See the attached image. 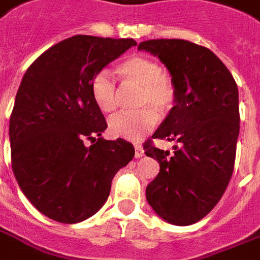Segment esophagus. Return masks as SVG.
<instances>
[{"mask_svg":"<svg viewBox=\"0 0 260 260\" xmlns=\"http://www.w3.org/2000/svg\"><path fill=\"white\" fill-rule=\"evenodd\" d=\"M144 156V150L140 145H135V157L136 158H140V157Z\"/></svg>","mask_w":260,"mask_h":260,"instance_id":"1","label":"esophagus"}]
</instances>
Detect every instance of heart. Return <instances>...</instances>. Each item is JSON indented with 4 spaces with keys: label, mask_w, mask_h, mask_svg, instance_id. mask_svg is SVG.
Instances as JSON below:
<instances>
[{
    "label": "heart",
    "mask_w": 260,
    "mask_h": 260,
    "mask_svg": "<svg viewBox=\"0 0 260 260\" xmlns=\"http://www.w3.org/2000/svg\"><path fill=\"white\" fill-rule=\"evenodd\" d=\"M161 71L160 64L147 56H131L116 67V74L124 87L139 88L137 106L144 108L111 117L108 129L112 136L131 141L140 140L156 125L157 113L153 108L160 112L171 108L174 100L173 84ZM91 92L102 112L112 113L117 110L119 89L107 71H100L95 75Z\"/></svg>",
    "instance_id": "heart-1"
}]
</instances>
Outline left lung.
Returning a JSON list of instances; mask_svg holds the SVG:
<instances>
[{
	"label": "left lung",
	"instance_id": "1",
	"mask_svg": "<svg viewBox=\"0 0 260 260\" xmlns=\"http://www.w3.org/2000/svg\"><path fill=\"white\" fill-rule=\"evenodd\" d=\"M139 50L158 56L171 74L174 106L153 137L177 143L172 154L145 145V154L160 164L147 201L164 221L193 224L219 202L234 171L237 83L214 52L189 41L150 39Z\"/></svg>",
	"mask_w": 260,
	"mask_h": 260
}]
</instances>
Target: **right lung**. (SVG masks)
<instances>
[{
  "mask_svg": "<svg viewBox=\"0 0 260 260\" xmlns=\"http://www.w3.org/2000/svg\"><path fill=\"white\" fill-rule=\"evenodd\" d=\"M132 46V38L74 36L23 75L9 124L12 168L26 198L54 221L92 217L115 174L134 158L131 143L100 137L107 123L91 92L95 75ZM84 140L93 144L86 147Z\"/></svg>",
  "mask_w": 260,
  "mask_h": 260,
  "instance_id": "obj_1",
  "label": "right lung"
}]
</instances>
